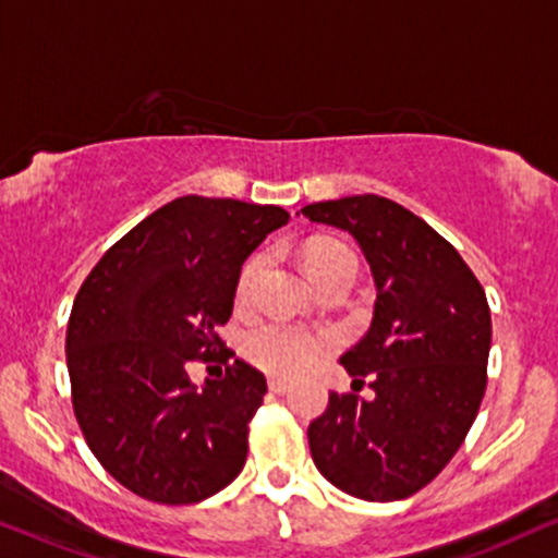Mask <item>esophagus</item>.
Instances as JSON below:
<instances>
[{
    "instance_id": "obj_1",
    "label": "esophagus",
    "mask_w": 558,
    "mask_h": 558,
    "mask_svg": "<svg viewBox=\"0 0 558 558\" xmlns=\"http://www.w3.org/2000/svg\"><path fill=\"white\" fill-rule=\"evenodd\" d=\"M267 387H270V392L275 395H286L288 389H291V381L280 379V377H270V381H267Z\"/></svg>"
}]
</instances>
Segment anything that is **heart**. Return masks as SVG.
I'll return each mask as SVG.
<instances>
[{
    "instance_id": "heart-1",
    "label": "heart",
    "mask_w": 558,
    "mask_h": 558,
    "mask_svg": "<svg viewBox=\"0 0 558 558\" xmlns=\"http://www.w3.org/2000/svg\"><path fill=\"white\" fill-rule=\"evenodd\" d=\"M262 267H265V257L254 254L241 267L236 280V301L246 304L257 283ZM304 267L308 278L322 286L335 278H355L359 270V259L348 250L345 244L332 239H314L304 246ZM335 335L330 332H308L301 327L283 325V322H267V325L254 327L244 338V355L254 366L265 368L270 374H280V377H296L308 368H314L332 351Z\"/></svg>"
}]
</instances>
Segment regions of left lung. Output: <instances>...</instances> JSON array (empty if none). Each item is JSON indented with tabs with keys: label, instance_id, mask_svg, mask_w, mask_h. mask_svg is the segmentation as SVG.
<instances>
[{
	"label": "left lung",
	"instance_id": "1",
	"mask_svg": "<svg viewBox=\"0 0 558 558\" xmlns=\"http://www.w3.org/2000/svg\"><path fill=\"white\" fill-rule=\"evenodd\" d=\"M359 241L374 283L372 330L340 364L374 389L330 392L308 424L314 465L340 492L398 501L454 458L486 392L492 314L460 252L426 220L377 194L301 207Z\"/></svg>",
	"mask_w": 558,
	"mask_h": 558
}]
</instances>
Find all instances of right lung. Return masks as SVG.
Masks as SVG:
<instances>
[{
  "instance_id": "1",
  "label": "right lung",
  "mask_w": 558,
  "mask_h": 558,
  "mask_svg": "<svg viewBox=\"0 0 558 558\" xmlns=\"http://www.w3.org/2000/svg\"><path fill=\"white\" fill-rule=\"evenodd\" d=\"M283 207L186 194L147 215L80 286L66 325L72 408L106 473L158 505H197L241 473L267 381L223 343L241 265ZM227 372L194 388L189 364Z\"/></svg>"
}]
</instances>
